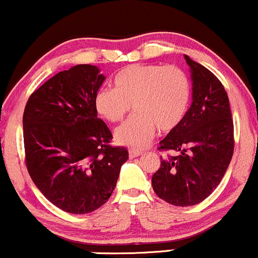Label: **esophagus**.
I'll use <instances>...</instances> for the list:
<instances>
[{
    "label": "esophagus",
    "mask_w": 258,
    "mask_h": 258,
    "mask_svg": "<svg viewBox=\"0 0 258 258\" xmlns=\"http://www.w3.org/2000/svg\"><path fill=\"white\" fill-rule=\"evenodd\" d=\"M143 155V152L138 151V150H130L129 151V157L130 159H135V157H139Z\"/></svg>",
    "instance_id": "34e87169"
}]
</instances>
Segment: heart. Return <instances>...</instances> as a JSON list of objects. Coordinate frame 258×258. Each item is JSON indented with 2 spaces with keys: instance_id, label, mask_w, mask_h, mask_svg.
Here are the masks:
<instances>
[{
  "instance_id": "heart-1",
  "label": "heart",
  "mask_w": 258,
  "mask_h": 258,
  "mask_svg": "<svg viewBox=\"0 0 258 258\" xmlns=\"http://www.w3.org/2000/svg\"><path fill=\"white\" fill-rule=\"evenodd\" d=\"M114 88H101L95 96L98 114L119 123L134 108L135 114L119 126L115 141L130 149H144L160 132H171L183 120L192 86L182 69L161 63H134L114 76Z\"/></svg>"
}]
</instances>
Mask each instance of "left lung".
<instances>
[{
	"instance_id": "1",
	"label": "left lung",
	"mask_w": 258,
	"mask_h": 258,
	"mask_svg": "<svg viewBox=\"0 0 258 258\" xmlns=\"http://www.w3.org/2000/svg\"><path fill=\"white\" fill-rule=\"evenodd\" d=\"M192 77V104L183 120L160 141L159 150L179 151L162 159L151 178L167 203L188 207L218 187L234 154V121L228 93L212 71L184 55Z\"/></svg>"
}]
</instances>
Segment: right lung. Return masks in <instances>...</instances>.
Returning a JSON list of instances; mask_svg holds the SVG:
<instances>
[{
    "label": "right lung",
    "instance_id": "right-lung-1",
    "mask_svg": "<svg viewBox=\"0 0 258 258\" xmlns=\"http://www.w3.org/2000/svg\"><path fill=\"white\" fill-rule=\"evenodd\" d=\"M104 79L97 66L76 65L41 85L24 108L30 178L49 202L71 214L103 206L128 160L125 148L110 146L112 133L97 118L95 96Z\"/></svg>",
    "mask_w": 258,
    "mask_h": 258
}]
</instances>
